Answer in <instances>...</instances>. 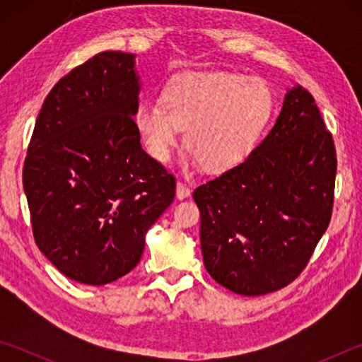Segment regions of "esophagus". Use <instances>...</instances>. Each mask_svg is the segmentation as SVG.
I'll return each instance as SVG.
<instances>
[{
	"label": "esophagus",
	"instance_id": "obj_1",
	"mask_svg": "<svg viewBox=\"0 0 362 362\" xmlns=\"http://www.w3.org/2000/svg\"><path fill=\"white\" fill-rule=\"evenodd\" d=\"M189 193H192V192H189V187L187 185L185 182H182V180L177 182V189H175L177 198H179V199H185V198H188Z\"/></svg>",
	"mask_w": 362,
	"mask_h": 362
}]
</instances>
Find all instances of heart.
<instances>
[{"label":"heart","mask_w":362,"mask_h":362,"mask_svg":"<svg viewBox=\"0 0 362 362\" xmlns=\"http://www.w3.org/2000/svg\"><path fill=\"white\" fill-rule=\"evenodd\" d=\"M265 81L226 71L187 73L170 83L159 102H146L136 126L146 151L166 161L185 129V146L209 173L236 168L252 151L272 116Z\"/></svg>","instance_id":"1"}]
</instances>
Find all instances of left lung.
<instances>
[{
	"instance_id": "8db88e82",
	"label": "left lung",
	"mask_w": 362,
	"mask_h": 362,
	"mask_svg": "<svg viewBox=\"0 0 362 362\" xmlns=\"http://www.w3.org/2000/svg\"><path fill=\"white\" fill-rule=\"evenodd\" d=\"M335 173L334 139L315 97L300 86L287 90L263 142L193 192L211 276L241 296L297 279L332 217Z\"/></svg>"
}]
</instances>
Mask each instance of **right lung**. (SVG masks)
<instances>
[{
	"label": "right lung",
	"instance_id": "1",
	"mask_svg": "<svg viewBox=\"0 0 362 362\" xmlns=\"http://www.w3.org/2000/svg\"><path fill=\"white\" fill-rule=\"evenodd\" d=\"M136 56L105 51L60 78L23 163L36 246L66 278L113 283L136 268L175 177L140 145Z\"/></svg>",
	"mask_w": 362,
	"mask_h": 362
}]
</instances>
